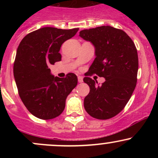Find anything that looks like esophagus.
Returning <instances> with one entry per match:
<instances>
[{
    "label": "esophagus",
    "mask_w": 158,
    "mask_h": 158,
    "mask_svg": "<svg viewBox=\"0 0 158 158\" xmlns=\"http://www.w3.org/2000/svg\"><path fill=\"white\" fill-rule=\"evenodd\" d=\"M78 81H79V83H81V82H83V77H82V76H78Z\"/></svg>",
    "instance_id": "esophagus-1"
}]
</instances>
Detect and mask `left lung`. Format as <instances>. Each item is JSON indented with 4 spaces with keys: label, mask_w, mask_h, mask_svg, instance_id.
<instances>
[{
    "label": "left lung",
    "mask_w": 158,
    "mask_h": 158,
    "mask_svg": "<svg viewBox=\"0 0 158 158\" xmlns=\"http://www.w3.org/2000/svg\"><path fill=\"white\" fill-rule=\"evenodd\" d=\"M79 36L95 47V58L86 76L96 74L106 79L98 85L96 80L84 78L90 88L84 108L95 118H111L125 108L136 86L137 49L125 32L110 26L81 30Z\"/></svg>",
    "instance_id": "1"
}]
</instances>
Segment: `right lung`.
<instances>
[{"instance_id":"add662e5","label":"right lung","mask_w":158,"mask_h":158,"mask_svg":"<svg viewBox=\"0 0 158 158\" xmlns=\"http://www.w3.org/2000/svg\"><path fill=\"white\" fill-rule=\"evenodd\" d=\"M78 30L40 28L24 36L17 48L14 64L16 85L24 106L38 118L48 120L60 115L77 85L74 73L61 79L51 74L49 66L61 60L62 44Z\"/></svg>"}]
</instances>
